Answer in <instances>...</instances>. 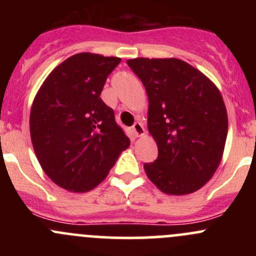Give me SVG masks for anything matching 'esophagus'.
Here are the masks:
<instances>
[{
    "label": "esophagus",
    "instance_id": "34e87169",
    "mask_svg": "<svg viewBox=\"0 0 256 256\" xmlns=\"http://www.w3.org/2000/svg\"><path fill=\"white\" fill-rule=\"evenodd\" d=\"M132 132H134V135L136 136V138H140V136L144 135V128L142 124L138 122H138L134 124Z\"/></svg>",
    "mask_w": 256,
    "mask_h": 256
}]
</instances>
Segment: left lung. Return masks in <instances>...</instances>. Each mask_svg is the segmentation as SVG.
<instances>
[{"label": "left lung", "mask_w": 256, "mask_h": 256, "mask_svg": "<svg viewBox=\"0 0 256 256\" xmlns=\"http://www.w3.org/2000/svg\"><path fill=\"white\" fill-rule=\"evenodd\" d=\"M147 98V126L158 147L147 177L167 194L202 188L218 168L228 115L218 88L202 72L176 58L128 59Z\"/></svg>", "instance_id": "1"}]
</instances>
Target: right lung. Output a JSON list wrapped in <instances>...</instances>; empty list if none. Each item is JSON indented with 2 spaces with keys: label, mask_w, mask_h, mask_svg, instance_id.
<instances>
[{
  "label": "right lung",
  "mask_w": 256,
  "mask_h": 256,
  "mask_svg": "<svg viewBox=\"0 0 256 256\" xmlns=\"http://www.w3.org/2000/svg\"><path fill=\"white\" fill-rule=\"evenodd\" d=\"M121 59L79 53L53 69L38 90L30 116L33 148L59 187L84 193L105 180L130 140L100 98Z\"/></svg>",
  "instance_id": "right-lung-1"
}]
</instances>
